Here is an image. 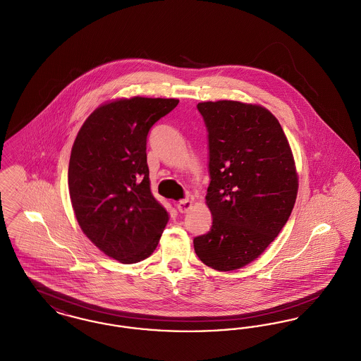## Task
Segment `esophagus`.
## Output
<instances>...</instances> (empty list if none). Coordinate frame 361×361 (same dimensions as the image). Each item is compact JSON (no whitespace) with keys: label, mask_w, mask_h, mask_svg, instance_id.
<instances>
[{"label":"esophagus","mask_w":361,"mask_h":361,"mask_svg":"<svg viewBox=\"0 0 361 361\" xmlns=\"http://www.w3.org/2000/svg\"><path fill=\"white\" fill-rule=\"evenodd\" d=\"M190 208H192V202H189V200H180L178 204H177V209H178L181 214L188 212Z\"/></svg>","instance_id":"1"}]
</instances>
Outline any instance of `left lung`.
<instances>
[{
    "instance_id": "1",
    "label": "left lung",
    "mask_w": 361,
    "mask_h": 361,
    "mask_svg": "<svg viewBox=\"0 0 361 361\" xmlns=\"http://www.w3.org/2000/svg\"><path fill=\"white\" fill-rule=\"evenodd\" d=\"M208 131L209 231L193 240L216 271L252 262L287 224L298 195L290 143L264 106L231 100L197 104Z\"/></svg>"
}]
</instances>
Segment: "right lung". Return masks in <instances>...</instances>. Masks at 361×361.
<instances>
[{
    "label": "right lung",
    "mask_w": 361,
    "mask_h": 361,
    "mask_svg": "<svg viewBox=\"0 0 361 361\" xmlns=\"http://www.w3.org/2000/svg\"><path fill=\"white\" fill-rule=\"evenodd\" d=\"M176 99L131 97L103 104L82 124L69 162L77 222L106 256L123 264L149 257L169 221L150 190L146 142Z\"/></svg>",
    "instance_id": "obj_1"
}]
</instances>
